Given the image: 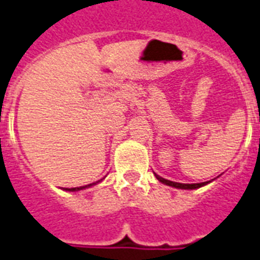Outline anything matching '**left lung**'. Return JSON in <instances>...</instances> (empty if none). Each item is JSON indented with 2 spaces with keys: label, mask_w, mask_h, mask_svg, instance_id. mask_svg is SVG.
Here are the masks:
<instances>
[{
  "label": "left lung",
  "mask_w": 260,
  "mask_h": 260,
  "mask_svg": "<svg viewBox=\"0 0 260 260\" xmlns=\"http://www.w3.org/2000/svg\"><path fill=\"white\" fill-rule=\"evenodd\" d=\"M157 179H158L161 183L168 184V186H172V187H176V189H199L204 184H207L208 182H203V183H178V182H171V180H167V179L161 178L158 175H155Z\"/></svg>",
  "instance_id": "obj_1"
}]
</instances>
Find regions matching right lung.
Returning a JSON list of instances; mask_svg holds the SVG:
<instances>
[{
	"instance_id": "obj_1",
	"label": "right lung",
	"mask_w": 260,
	"mask_h": 260,
	"mask_svg": "<svg viewBox=\"0 0 260 260\" xmlns=\"http://www.w3.org/2000/svg\"><path fill=\"white\" fill-rule=\"evenodd\" d=\"M93 183L91 184H86V186H81V187H71V189H66L69 190V191H77V190H81V189H85V187H88V186H92Z\"/></svg>"
}]
</instances>
